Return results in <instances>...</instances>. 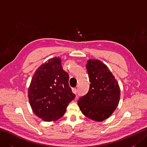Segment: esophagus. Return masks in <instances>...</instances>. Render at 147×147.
<instances>
[{
    "instance_id": "esophagus-1",
    "label": "esophagus",
    "mask_w": 147,
    "mask_h": 147,
    "mask_svg": "<svg viewBox=\"0 0 147 147\" xmlns=\"http://www.w3.org/2000/svg\"><path fill=\"white\" fill-rule=\"evenodd\" d=\"M72 90H73V92L74 93H75V94H76V93H77V89L76 88H73V89H72Z\"/></svg>"
}]
</instances>
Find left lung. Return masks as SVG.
I'll return each instance as SVG.
<instances>
[{"label": "left lung", "mask_w": 147, "mask_h": 147, "mask_svg": "<svg viewBox=\"0 0 147 147\" xmlns=\"http://www.w3.org/2000/svg\"><path fill=\"white\" fill-rule=\"evenodd\" d=\"M90 88L78 104L82 113L95 121H103L113 113L120 100L117 80L107 65L98 60L88 61Z\"/></svg>", "instance_id": "8db88e82"}]
</instances>
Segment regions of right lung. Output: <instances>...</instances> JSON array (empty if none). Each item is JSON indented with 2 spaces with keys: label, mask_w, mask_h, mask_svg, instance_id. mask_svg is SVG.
<instances>
[{
  "label": "right lung",
  "mask_w": 147,
  "mask_h": 147,
  "mask_svg": "<svg viewBox=\"0 0 147 147\" xmlns=\"http://www.w3.org/2000/svg\"><path fill=\"white\" fill-rule=\"evenodd\" d=\"M69 74L61 59H49L37 69L28 89L30 104L34 113L44 121H55L65 113L75 98L69 85Z\"/></svg>",
  "instance_id": "add662e5"
}]
</instances>
